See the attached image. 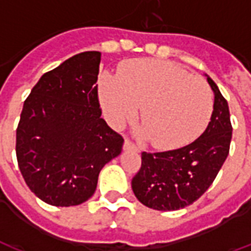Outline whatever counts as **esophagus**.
Masks as SVG:
<instances>
[{"mask_svg": "<svg viewBox=\"0 0 251 251\" xmlns=\"http://www.w3.org/2000/svg\"><path fill=\"white\" fill-rule=\"evenodd\" d=\"M124 151H133V152H138L140 149H138V147L134 145L133 142H130L129 140H125V142H124Z\"/></svg>", "mask_w": 251, "mask_h": 251, "instance_id": "obj_1", "label": "esophagus"}]
</instances>
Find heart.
Wrapping results in <instances>:
<instances>
[{
  "mask_svg": "<svg viewBox=\"0 0 251 251\" xmlns=\"http://www.w3.org/2000/svg\"><path fill=\"white\" fill-rule=\"evenodd\" d=\"M99 97L115 127L130 122L141 109V134L158 149L188 144L210 121L214 98L208 84L167 60L141 59L122 66L120 76L103 74Z\"/></svg>",
  "mask_w": 251,
  "mask_h": 251,
  "instance_id": "b5f03b06",
  "label": "heart"
}]
</instances>
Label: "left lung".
Masks as SVG:
<instances>
[{
	"mask_svg": "<svg viewBox=\"0 0 251 251\" xmlns=\"http://www.w3.org/2000/svg\"><path fill=\"white\" fill-rule=\"evenodd\" d=\"M214 110L203 134L187 147L168 152H142L141 169L131 189L142 204L174 211L192 204L208 189L230 151L232 127L227 100L207 74Z\"/></svg>",
	"mask_w": 251,
	"mask_h": 251,
	"instance_id": "left-lung-1",
	"label": "left lung"
}]
</instances>
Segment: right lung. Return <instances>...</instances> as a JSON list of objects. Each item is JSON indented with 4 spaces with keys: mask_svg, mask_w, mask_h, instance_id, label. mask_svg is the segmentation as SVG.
I'll return each instance as SVG.
<instances>
[{
    "mask_svg": "<svg viewBox=\"0 0 251 251\" xmlns=\"http://www.w3.org/2000/svg\"><path fill=\"white\" fill-rule=\"evenodd\" d=\"M100 52L67 59L47 72L24 102L16 131V154L25 183L51 205L88 200L100 169L120 156L124 138L100 117Z\"/></svg>",
    "mask_w": 251,
    "mask_h": 251,
    "instance_id": "obj_1",
    "label": "right lung"
}]
</instances>
